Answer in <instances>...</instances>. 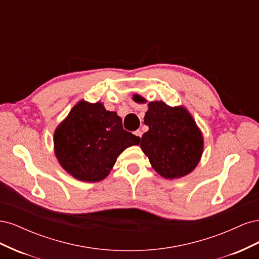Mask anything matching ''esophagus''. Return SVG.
I'll use <instances>...</instances> for the list:
<instances>
[{"mask_svg":"<svg viewBox=\"0 0 259 259\" xmlns=\"http://www.w3.org/2000/svg\"><path fill=\"white\" fill-rule=\"evenodd\" d=\"M135 135H136L137 137H139V138H142V136H143V132L140 131V130H137V131L135 132Z\"/></svg>","mask_w":259,"mask_h":259,"instance_id":"1","label":"esophagus"}]
</instances>
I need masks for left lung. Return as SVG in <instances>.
I'll return each instance as SVG.
<instances>
[{"label":"left lung","mask_w":259,"mask_h":259,"mask_svg":"<svg viewBox=\"0 0 259 259\" xmlns=\"http://www.w3.org/2000/svg\"><path fill=\"white\" fill-rule=\"evenodd\" d=\"M134 100L145 101L138 95ZM144 122L149 131L143 135L140 147L161 176L179 178L197 166L203 150V138L184 108H171L162 101H153L149 104Z\"/></svg>","instance_id":"obj_1"}]
</instances>
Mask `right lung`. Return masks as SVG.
<instances>
[{
	"label": "right lung",
	"instance_id": "1",
	"mask_svg": "<svg viewBox=\"0 0 259 259\" xmlns=\"http://www.w3.org/2000/svg\"><path fill=\"white\" fill-rule=\"evenodd\" d=\"M140 138L125 131L122 119L99 104L80 101L54 134L55 153L69 174L83 182H99L117 156Z\"/></svg>",
	"mask_w": 259,
	"mask_h": 259
}]
</instances>
